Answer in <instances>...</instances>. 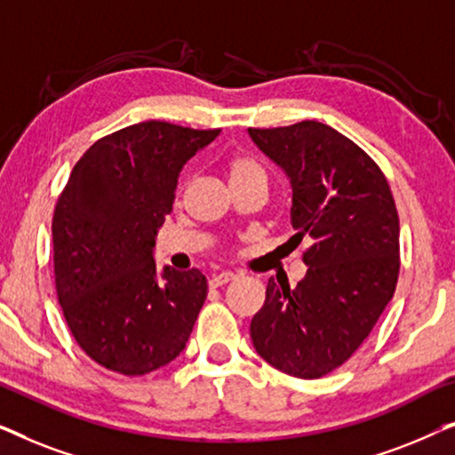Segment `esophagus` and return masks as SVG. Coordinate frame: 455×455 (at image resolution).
<instances>
[{
    "mask_svg": "<svg viewBox=\"0 0 455 455\" xmlns=\"http://www.w3.org/2000/svg\"><path fill=\"white\" fill-rule=\"evenodd\" d=\"M235 279V273H232V271H221V273H217V275H213L211 277V285H213V288H220V285H226V283H229V282H234Z\"/></svg>",
    "mask_w": 455,
    "mask_h": 455,
    "instance_id": "34e87169",
    "label": "esophagus"
}]
</instances>
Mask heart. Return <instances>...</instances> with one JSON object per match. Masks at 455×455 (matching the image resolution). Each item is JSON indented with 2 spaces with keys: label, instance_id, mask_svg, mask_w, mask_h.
<instances>
[{
  "label": "heart",
  "instance_id": "obj_1",
  "mask_svg": "<svg viewBox=\"0 0 455 455\" xmlns=\"http://www.w3.org/2000/svg\"><path fill=\"white\" fill-rule=\"evenodd\" d=\"M229 182L242 178L251 176H263V167H260L252 157H246V155H235V157L229 161Z\"/></svg>",
  "mask_w": 455,
  "mask_h": 455
}]
</instances>
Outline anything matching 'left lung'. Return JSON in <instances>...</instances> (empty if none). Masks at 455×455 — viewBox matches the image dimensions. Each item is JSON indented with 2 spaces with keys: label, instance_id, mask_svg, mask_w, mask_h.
<instances>
[{
  "label": "left lung",
  "instance_id": "1",
  "mask_svg": "<svg viewBox=\"0 0 455 455\" xmlns=\"http://www.w3.org/2000/svg\"><path fill=\"white\" fill-rule=\"evenodd\" d=\"M291 184L290 242L310 244L296 288L269 279L251 323L257 352L298 379H319L369 338L400 275V220L381 167L327 124L248 128Z\"/></svg>",
  "mask_w": 455,
  "mask_h": 455
}]
</instances>
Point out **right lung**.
I'll return each instance as SVG.
<instances>
[{"label":"right lung","mask_w":455,"mask_h":455,"mask_svg":"<svg viewBox=\"0 0 455 455\" xmlns=\"http://www.w3.org/2000/svg\"><path fill=\"white\" fill-rule=\"evenodd\" d=\"M221 130L140 122L103 136L68 178L53 213L55 291L76 344L97 364L136 377L186 347L207 298L198 269L165 267L153 248L178 176Z\"/></svg>","instance_id":"right-lung-1"}]
</instances>
